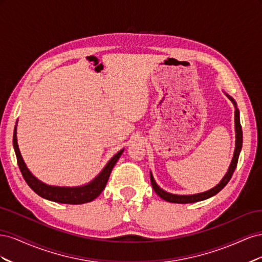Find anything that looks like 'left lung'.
<instances>
[{
	"mask_svg": "<svg viewBox=\"0 0 262 262\" xmlns=\"http://www.w3.org/2000/svg\"><path fill=\"white\" fill-rule=\"evenodd\" d=\"M227 96H228V95H227ZM228 98L234 102V105L236 107V102L234 101V99L232 97H229V96H228ZM235 131H236V147H235L233 160H232L231 166H229L227 173L224 176V178L221 180V182L216 187L212 188L211 190H209V191H207V192H202V193H198V194H191V195L171 194V193L164 191L163 189L158 187L156 185V182H155L153 176H152V173H150V184H152V187L154 189V191L156 192V194H158V196H161L163 200L171 202V203H193V202L209 199V198L215 195L217 192H220L221 190L228 184V181L231 180V178L233 176V173L236 169L237 162H238V157H239V153H241L242 145H243V130H242L241 120H239V112H238V109H237V108L235 110Z\"/></svg>",
	"mask_w": 262,
	"mask_h": 262,
	"instance_id": "left-lung-1",
	"label": "left lung"
}]
</instances>
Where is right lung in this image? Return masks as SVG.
<instances>
[{
    "label": "right lung",
    "mask_w": 262,
    "mask_h": 262,
    "mask_svg": "<svg viewBox=\"0 0 262 262\" xmlns=\"http://www.w3.org/2000/svg\"><path fill=\"white\" fill-rule=\"evenodd\" d=\"M13 145L15 149V154H16L17 164L21 175L27 182V185L34 190V191L45 199L59 202V203H67V204H82L86 202H91L94 199L101 193L102 190L105 189L107 181L109 179L110 172H112L115 164L119 160V157L121 156L123 149L120 152H118L109 163L106 165V167L102 169V171L99 175L95 178L91 184L82 186V187H75V188H66V187H52L45 185L43 182L39 181L37 178H35L31 172L26 167L25 163L23 161V157L20 155L19 148L17 145V138H16V126L14 130L13 136Z\"/></svg>",
    "instance_id": "obj_1"
}]
</instances>
